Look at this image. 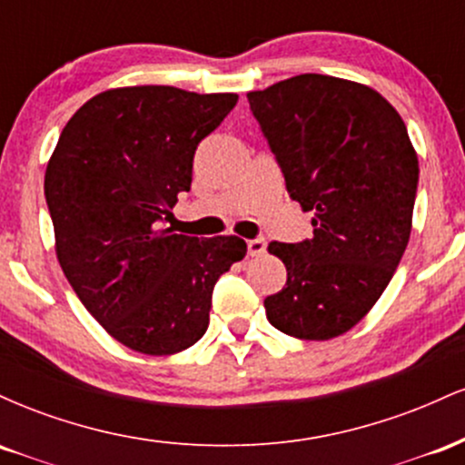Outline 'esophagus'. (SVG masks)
I'll return each instance as SVG.
<instances>
[{"label": "esophagus", "instance_id": "1", "mask_svg": "<svg viewBox=\"0 0 465 465\" xmlns=\"http://www.w3.org/2000/svg\"><path fill=\"white\" fill-rule=\"evenodd\" d=\"M247 249H249V255H260L266 251V240L264 238H253L247 242Z\"/></svg>", "mask_w": 465, "mask_h": 465}]
</instances>
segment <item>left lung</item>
I'll use <instances>...</instances> for the list:
<instances>
[{
	"instance_id": "obj_1",
	"label": "left lung",
	"mask_w": 465,
	"mask_h": 465,
	"mask_svg": "<svg viewBox=\"0 0 465 465\" xmlns=\"http://www.w3.org/2000/svg\"><path fill=\"white\" fill-rule=\"evenodd\" d=\"M286 190L312 212V238L271 242L286 286L264 300L288 336L328 341L381 300L411 236L418 154L381 94L351 80L302 74L247 94Z\"/></svg>"
}]
</instances>
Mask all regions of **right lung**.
I'll use <instances>...</instances> for the list:
<instances>
[{
	"mask_svg": "<svg viewBox=\"0 0 465 465\" xmlns=\"http://www.w3.org/2000/svg\"><path fill=\"white\" fill-rule=\"evenodd\" d=\"M236 94L163 84L109 89L63 129L45 170V201L63 273L83 306L126 348L177 354L205 334L212 292L244 258L236 236L190 238L163 223L203 137Z\"/></svg>",
	"mask_w": 465,
	"mask_h": 465,
	"instance_id": "1",
	"label": "right lung"
}]
</instances>
